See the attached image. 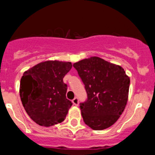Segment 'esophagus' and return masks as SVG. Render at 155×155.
I'll use <instances>...</instances> for the list:
<instances>
[{
    "label": "esophagus",
    "instance_id": "1",
    "mask_svg": "<svg viewBox=\"0 0 155 155\" xmlns=\"http://www.w3.org/2000/svg\"><path fill=\"white\" fill-rule=\"evenodd\" d=\"M72 102H73V104L74 105H76V106H78V104H79V99H78V98H74L73 100H72Z\"/></svg>",
    "mask_w": 155,
    "mask_h": 155
}]
</instances>
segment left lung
I'll return each mask as SVG.
<instances>
[{
  "label": "left lung",
  "instance_id": "8db88e82",
  "mask_svg": "<svg viewBox=\"0 0 155 155\" xmlns=\"http://www.w3.org/2000/svg\"><path fill=\"white\" fill-rule=\"evenodd\" d=\"M84 84L87 98L80 103L84 122L94 130H102L116 123L128 100L130 78L119 65L98 57L74 64Z\"/></svg>",
  "mask_w": 155,
  "mask_h": 155
}]
</instances>
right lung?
<instances>
[{"label": "right lung", "mask_w": 155, "mask_h": 155, "mask_svg": "<svg viewBox=\"0 0 155 155\" xmlns=\"http://www.w3.org/2000/svg\"><path fill=\"white\" fill-rule=\"evenodd\" d=\"M72 68L71 62L48 61L23 74L20 97L30 118L42 127L64 121L72 102L66 97L68 85L63 78Z\"/></svg>", "instance_id": "right-lung-1"}]
</instances>
